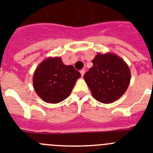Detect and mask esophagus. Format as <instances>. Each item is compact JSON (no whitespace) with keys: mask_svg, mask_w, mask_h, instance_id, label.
<instances>
[{"mask_svg":"<svg viewBox=\"0 0 153 153\" xmlns=\"http://www.w3.org/2000/svg\"><path fill=\"white\" fill-rule=\"evenodd\" d=\"M80 74H81V76H83V75H84V74H85V70H81Z\"/></svg>","mask_w":153,"mask_h":153,"instance_id":"34e87169","label":"esophagus"}]
</instances>
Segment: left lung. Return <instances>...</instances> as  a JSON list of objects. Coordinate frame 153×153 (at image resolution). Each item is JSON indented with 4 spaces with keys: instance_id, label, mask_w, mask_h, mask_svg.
Masks as SVG:
<instances>
[{
    "instance_id": "8db88e82",
    "label": "left lung",
    "mask_w": 153,
    "mask_h": 153,
    "mask_svg": "<svg viewBox=\"0 0 153 153\" xmlns=\"http://www.w3.org/2000/svg\"><path fill=\"white\" fill-rule=\"evenodd\" d=\"M92 62L93 66L83 79L93 97L102 103L119 100L130 83L131 73L127 63L113 53H98Z\"/></svg>"
}]
</instances>
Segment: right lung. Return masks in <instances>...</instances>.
Masks as SVG:
<instances>
[{
	"label": "right lung",
	"instance_id": "right-lung-1",
	"mask_svg": "<svg viewBox=\"0 0 153 153\" xmlns=\"http://www.w3.org/2000/svg\"><path fill=\"white\" fill-rule=\"evenodd\" d=\"M81 76L72 65H65L61 57H48L36 67L33 86L36 94L49 103H58L70 96Z\"/></svg>",
	"mask_w": 153,
	"mask_h": 153
}]
</instances>
